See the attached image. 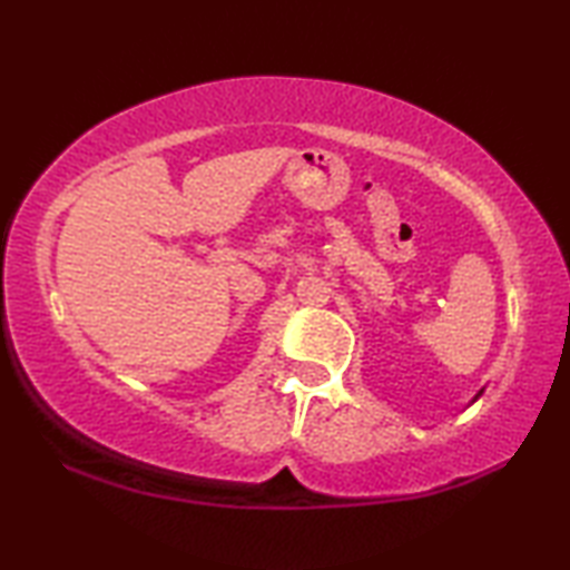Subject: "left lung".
<instances>
[{
	"mask_svg": "<svg viewBox=\"0 0 570 570\" xmlns=\"http://www.w3.org/2000/svg\"><path fill=\"white\" fill-rule=\"evenodd\" d=\"M480 394H482V390H480V392H478V394H475V397H472V402H475V400H478V397H480Z\"/></svg>",
	"mask_w": 570,
	"mask_h": 570,
	"instance_id": "1",
	"label": "left lung"
}]
</instances>
